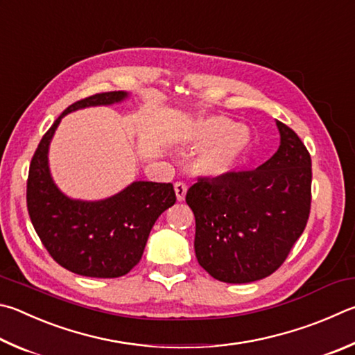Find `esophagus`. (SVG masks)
Returning a JSON list of instances; mask_svg holds the SVG:
<instances>
[{"label": "esophagus", "instance_id": "34e87169", "mask_svg": "<svg viewBox=\"0 0 355 355\" xmlns=\"http://www.w3.org/2000/svg\"><path fill=\"white\" fill-rule=\"evenodd\" d=\"M173 191H175V196H177L178 202H183L184 197H186V191H188V186H186L182 182H177L175 184H173Z\"/></svg>", "mask_w": 355, "mask_h": 355}]
</instances>
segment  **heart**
I'll return each mask as SVG.
<instances>
[{"mask_svg":"<svg viewBox=\"0 0 355 355\" xmlns=\"http://www.w3.org/2000/svg\"><path fill=\"white\" fill-rule=\"evenodd\" d=\"M180 137L192 147H203L196 159L205 177L222 178L239 167L251 144L250 128L225 116H208L192 121Z\"/></svg>","mask_w":355,"mask_h":355,"instance_id":"heart-1","label":"heart"}]
</instances>
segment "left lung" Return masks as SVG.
Segmentation results:
<instances>
[{"label":"left lung","instance_id":"left-lung-1","mask_svg":"<svg viewBox=\"0 0 355 355\" xmlns=\"http://www.w3.org/2000/svg\"><path fill=\"white\" fill-rule=\"evenodd\" d=\"M279 147L256 171L198 178L186 203L196 216V256L212 278L247 284L286 261L311 212L312 161L292 128L276 121Z\"/></svg>","mask_w":355,"mask_h":355}]
</instances>
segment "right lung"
Listing matches in <instances>:
<instances>
[{
	"instance_id": "obj_1",
	"label": "right lung",
	"mask_w": 355,
	"mask_h": 355,
	"mask_svg": "<svg viewBox=\"0 0 355 355\" xmlns=\"http://www.w3.org/2000/svg\"><path fill=\"white\" fill-rule=\"evenodd\" d=\"M128 98L127 92H112L74 102L44 133L31 161L26 194L31 222L57 263L88 278H119L130 272L157 218L177 200L172 183L133 182L102 200L71 198L54 183L49 144L63 116Z\"/></svg>"
}]
</instances>
